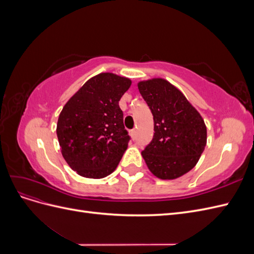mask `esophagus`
<instances>
[{
  "label": "esophagus",
  "mask_w": 254,
  "mask_h": 254,
  "mask_svg": "<svg viewBox=\"0 0 254 254\" xmlns=\"http://www.w3.org/2000/svg\"><path fill=\"white\" fill-rule=\"evenodd\" d=\"M130 134H131V136H132V139H133V140H135V139H136V130H135V129H132L131 131H130Z\"/></svg>",
  "instance_id": "34e87169"
}]
</instances>
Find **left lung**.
Here are the masks:
<instances>
[{"label":"left lung","instance_id":"left-lung-1","mask_svg":"<svg viewBox=\"0 0 254 254\" xmlns=\"http://www.w3.org/2000/svg\"><path fill=\"white\" fill-rule=\"evenodd\" d=\"M137 88L152 113L155 130L142 156L158 178H179L197 164L204 150V121L182 92L165 79L140 81Z\"/></svg>","mask_w":254,"mask_h":254}]
</instances>
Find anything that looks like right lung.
I'll use <instances>...</instances> for the list:
<instances>
[{
  "label": "right lung",
  "instance_id": "add662e5",
  "mask_svg": "<svg viewBox=\"0 0 254 254\" xmlns=\"http://www.w3.org/2000/svg\"><path fill=\"white\" fill-rule=\"evenodd\" d=\"M130 86L129 78L101 73L60 112L56 131L61 153L78 175L101 179L119 165L130 140L119 102Z\"/></svg>",
  "mask_w": 254,
  "mask_h": 254
}]
</instances>
